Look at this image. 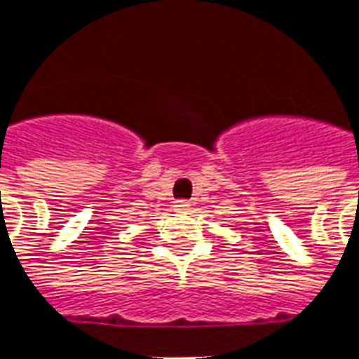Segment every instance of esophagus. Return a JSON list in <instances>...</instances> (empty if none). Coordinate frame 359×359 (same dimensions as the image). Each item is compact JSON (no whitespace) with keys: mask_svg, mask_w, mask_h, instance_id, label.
I'll use <instances>...</instances> for the list:
<instances>
[{"mask_svg":"<svg viewBox=\"0 0 359 359\" xmlns=\"http://www.w3.org/2000/svg\"><path fill=\"white\" fill-rule=\"evenodd\" d=\"M188 210H190V203H188V201H177V203H175V212L186 214Z\"/></svg>","mask_w":359,"mask_h":359,"instance_id":"1","label":"esophagus"}]
</instances>
